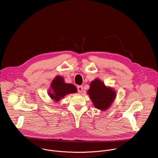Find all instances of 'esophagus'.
<instances>
[{"label":"esophagus","instance_id":"1","mask_svg":"<svg viewBox=\"0 0 158 158\" xmlns=\"http://www.w3.org/2000/svg\"><path fill=\"white\" fill-rule=\"evenodd\" d=\"M77 90H78V92L80 94L81 93L82 90H83V87L82 86H78L77 87Z\"/></svg>","mask_w":158,"mask_h":158}]
</instances>
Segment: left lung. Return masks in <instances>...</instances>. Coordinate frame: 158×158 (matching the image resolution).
Wrapping results in <instances>:
<instances>
[{"label": "left lung", "instance_id": "1", "mask_svg": "<svg viewBox=\"0 0 158 158\" xmlns=\"http://www.w3.org/2000/svg\"><path fill=\"white\" fill-rule=\"evenodd\" d=\"M88 94L94 106L101 110H106L116 97L114 90L106 87L104 83L99 79H95L90 83Z\"/></svg>", "mask_w": 158, "mask_h": 158}]
</instances>
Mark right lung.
<instances>
[{"mask_svg": "<svg viewBox=\"0 0 158 158\" xmlns=\"http://www.w3.org/2000/svg\"><path fill=\"white\" fill-rule=\"evenodd\" d=\"M51 89L48 92V95L51 98L57 102L60 99L69 94L75 93L77 91L76 87L71 83H66L64 82V79L60 76L56 77L52 81Z\"/></svg>", "mask_w": 158, "mask_h": 158, "instance_id": "1", "label": "right lung"}]
</instances>
